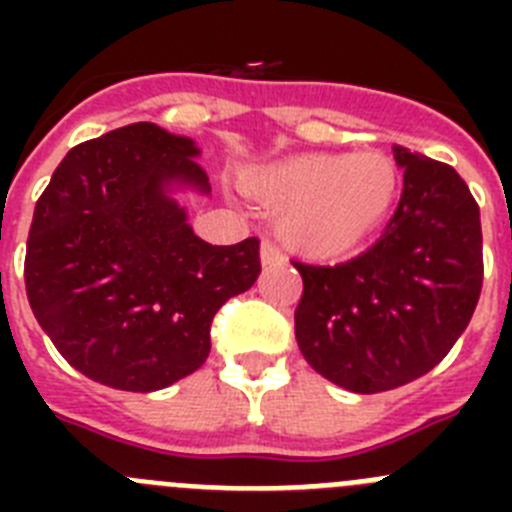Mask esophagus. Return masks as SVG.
Wrapping results in <instances>:
<instances>
[{"label": "esophagus", "instance_id": "esophagus-1", "mask_svg": "<svg viewBox=\"0 0 512 512\" xmlns=\"http://www.w3.org/2000/svg\"><path fill=\"white\" fill-rule=\"evenodd\" d=\"M279 261H284V256L279 253V248L269 241L261 243V264L269 266V264H279Z\"/></svg>", "mask_w": 512, "mask_h": 512}]
</instances>
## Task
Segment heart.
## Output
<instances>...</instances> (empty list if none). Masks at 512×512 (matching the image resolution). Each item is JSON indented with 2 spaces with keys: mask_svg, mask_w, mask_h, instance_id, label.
Instances as JSON below:
<instances>
[{
  "mask_svg": "<svg viewBox=\"0 0 512 512\" xmlns=\"http://www.w3.org/2000/svg\"><path fill=\"white\" fill-rule=\"evenodd\" d=\"M248 187L282 210L279 235L292 251L336 259L359 248L390 215L400 171L379 151L305 153L269 166Z\"/></svg>",
  "mask_w": 512,
  "mask_h": 512,
  "instance_id": "heart-1",
  "label": "heart"
}]
</instances>
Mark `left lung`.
Segmentation results:
<instances>
[{
    "mask_svg": "<svg viewBox=\"0 0 512 512\" xmlns=\"http://www.w3.org/2000/svg\"><path fill=\"white\" fill-rule=\"evenodd\" d=\"M402 194L372 248L336 266L297 264L295 336L328 382L374 395L423 377L449 354L482 292V225L449 164L395 146Z\"/></svg>",
    "mask_w": 512,
    "mask_h": 512,
    "instance_id": "8db88e82",
    "label": "left lung"
}]
</instances>
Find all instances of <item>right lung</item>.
<instances>
[{"label": "right lung", "instance_id": "right-lung-1", "mask_svg": "<svg viewBox=\"0 0 512 512\" xmlns=\"http://www.w3.org/2000/svg\"><path fill=\"white\" fill-rule=\"evenodd\" d=\"M200 148L133 122L66 153L35 205L25 289L40 328L76 372L156 392L197 372L215 312L253 287L259 238L212 246L174 189L210 194Z\"/></svg>", "mask_w": 512, "mask_h": 512}]
</instances>
